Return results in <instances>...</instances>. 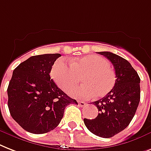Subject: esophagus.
Instances as JSON below:
<instances>
[{
    "mask_svg": "<svg viewBox=\"0 0 151 151\" xmlns=\"http://www.w3.org/2000/svg\"><path fill=\"white\" fill-rule=\"evenodd\" d=\"M78 105H79L80 107H84L85 105H87L86 102H84V101H78Z\"/></svg>",
    "mask_w": 151,
    "mask_h": 151,
    "instance_id": "esophagus-1",
    "label": "esophagus"
}]
</instances>
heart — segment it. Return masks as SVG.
Segmentation results:
<instances>
[{
	"instance_id": "b5f03b06",
	"label": "heart",
	"mask_w": 151,
	"mask_h": 151,
	"mask_svg": "<svg viewBox=\"0 0 151 151\" xmlns=\"http://www.w3.org/2000/svg\"><path fill=\"white\" fill-rule=\"evenodd\" d=\"M109 62L100 56L90 55L72 59L70 64L63 59L56 60L51 70V76L59 88L68 92L76 87L81 78L84 84L70 91L79 99L101 98L113 88L116 73Z\"/></svg>"
}]
</instances>
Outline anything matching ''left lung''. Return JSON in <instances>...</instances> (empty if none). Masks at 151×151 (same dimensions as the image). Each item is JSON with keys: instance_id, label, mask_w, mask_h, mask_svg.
Here are the masks:
<instances>
[{"instance_id": "1", "label": "left lung", "mask_w": 151, "mask_h": 151, "mask_svg": "<svg viewBox=\"0 0 151 151\" xmlns=\"http://www.w3.org/2000/svg\"><path fill=\"white\" fill-rule=\"evenodd\" d=\"M109 59L116 71L113 88L102 99L94 101L99 111L94 119H84L88 129L95 135L109 138L127 128L140 100V78L127 60L111 52H99Z\"/></svg>"}]
</instances>
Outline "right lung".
<instances>
[{
	"label": "right lung",
	"mask_w": 151,
	"mask_h": 151,
	"mask_svg": "<svg viewBox=\"0 0 151 151\" xmlns=\"http://www.w3.org/2000/svg\"><path fill=\"white\" fill-rule=\"evenodd\" d=\"M60 53L33 56L13 71L8 88L11 116L24 130L42 134L60 122L66 106L78 104L56 86L50 73Z\"/></svg>",
	"instance_id": "add662e5"
}]
</instances>
